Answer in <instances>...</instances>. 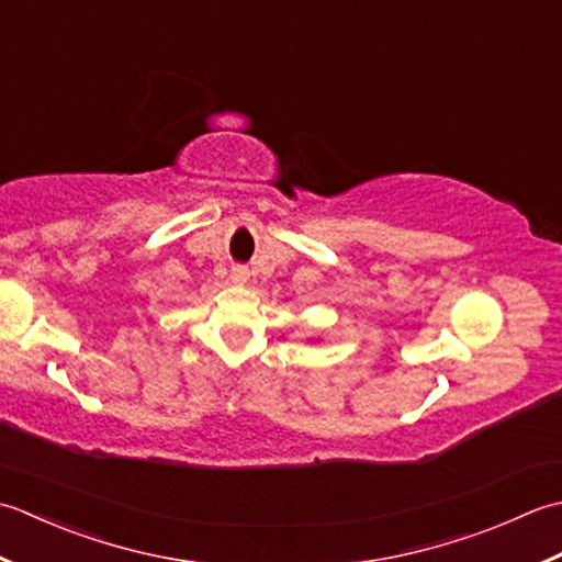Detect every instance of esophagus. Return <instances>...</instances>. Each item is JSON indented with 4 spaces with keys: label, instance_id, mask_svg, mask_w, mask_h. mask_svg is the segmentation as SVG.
<instances>
[{
    "label": "esophagus",
    "instance_id": "1",
    "mask_svg": "<svg viewBox=\"0 0 562 562\" xmlns=\"http://www.w3.org/2000/svg\"><path fill=\"white\" fill-rule=\"evenodd\" d=\"M231 277H233L235 283H245L249 279V269L245 265H235L233 271H231Z\"/></svg>",
    "mask_w": 562,
    "mask_h": 562
}]
</instances>
